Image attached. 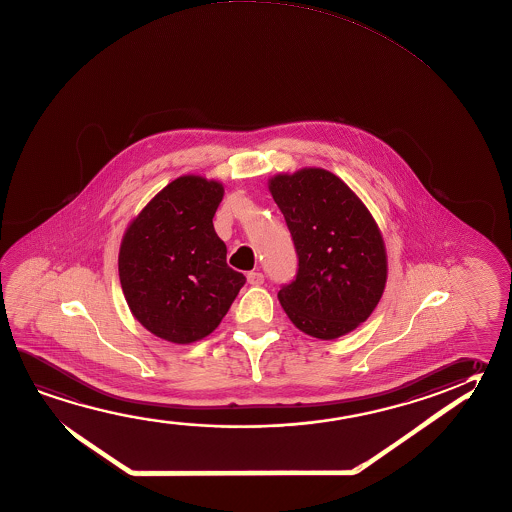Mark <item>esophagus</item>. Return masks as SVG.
<instances>
[{"label": "esophagus", "instance_id": "esophagus-1", "mask_svg": "<svg viewBox=\"0 0 512 512\" xmlns=\"http://www.w3.org/2000/svg\"><path fill=\"white\" fill-rule=\"evenodd\" d=\"M248 282H250L252 286H260V284H264V275H262L260 271H250V273H248Z\"/></svg>", "mask_w": 512, "mask_h": 512}]
</instances>
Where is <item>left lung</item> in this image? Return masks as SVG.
Returning a JSON list of instances; mask_svg holds the SVG:
<instances>
[{
    "label": "left lung",
    "instance_id": "obj_1",
    "mask_svg": "<svg viewBox=\"0 0 512 512\" xmlns=\"http://www.w3.org/2000/svg\"><path fill=\"white\" fill-rule=\"evenodd\" d=\"M286 219L298 268L278 300L300 331L334 340L376 309L386 284L385 244L358 196L323 169L269 181Z\"/></svg>",
    "mask_w": 512,
    "mask_h": 512
}]
</instances>
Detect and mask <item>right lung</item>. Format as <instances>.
<instances>
[{
  "mask_svg": "<svg viewBox=\"0 0 512 512\" xmlns=\"http://www.w3.org/2000/svg\"><path fill=\"white\" fill-rule=\"evenodd\" d=\"M223 185L198 176L169 183L127 228L118 275L131 313L172 343L208 336L246 284L226 264L212 219Z\"/></svg>",
  "mask_w": 512,
  "mask_h": 512,
  "instance_id": "obj_1",
  "label": "right lung"
}]
</instances>
